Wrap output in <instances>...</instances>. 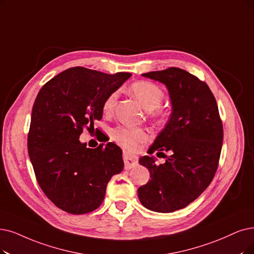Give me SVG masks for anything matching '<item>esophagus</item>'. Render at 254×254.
Instances as JSON below:
<instances>
[{
	"mask_svg": "<svg viewBox=\"0 0 254 254\" xmlns=\"http://www.w3.org/2000/svg\"><path fill=\"white\" fill-rule=\"evenodd\" d=\"M123 159H124V164H125V169H131L137 165V158L135 156L130 155L128 153H123Z\"/></svg>",
	"mask_w": 254,
	"mask_h": 254,
	"instance_id": "esophagus-1",
	"label": "esophagus"
}]
</instances>
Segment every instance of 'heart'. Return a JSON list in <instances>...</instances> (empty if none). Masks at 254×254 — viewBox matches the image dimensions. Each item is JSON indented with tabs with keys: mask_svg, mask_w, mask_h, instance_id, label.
Here are the masks:
<instances>
[{
	"mask_svg": "<svg viewBox=\"0 0 254 254\" xmlns=\"http://www.w3.org/2000/svg\"><path fill=\"white\" fill-rule=\"evenodd\" d=\"M130 93L132 94L143 107L149 110V116L156 120H164L166 113L159 108L162 100L165 98L164 90L157 84L147 80H140L132 83L129 88ZM118 97V93L114 92L107 96L104 101L103 108L105 111L113 109ZM111 137L118 145L123 147L128 151H136L138 146L146 140L147 133L144 129L137 127L129 126H118L111 131Z\"/></svg>",
	"mask_w": 254,
	"mask_h": 254,
	"instance_id": "obj_1",
	"label": "heart"
}]
</instances>
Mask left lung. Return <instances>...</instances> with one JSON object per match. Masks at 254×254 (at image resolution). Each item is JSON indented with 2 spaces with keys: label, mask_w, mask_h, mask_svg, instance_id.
Masks as SVG:
<instances>
[{
  "label": "left lung",
  "mask_w": 254,
  "mask_h": 254,
  "mask_svg": "<svg viewBox=\"0 0 254 254\" xmlns=\"http://www.w3.org/2000/svg\"><path fill=\"white\" fill-rule=\"evenodd\" d=\"M167 85L172 100V115L148 153L170 152L164 165L143 156L150 180L138 190L145 207L172 212L196 200L214 178L223 144V124L217 101L208 85L178 67L143 74ZM157 153V155H159ZM165 154V153H164Z\"/></svg>",
  "instance_id": "obj_1"
}]
</instances>
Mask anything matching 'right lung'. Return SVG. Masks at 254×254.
I'll return each mask as SVG.
<instances>
[{
	"mask_svg": "<svg viewBox=\"0 0 254 254\" xmlns=\"http://www.w3.org/2000/svg\"><path fill=\"white\" fill-rule=\"evenodd\" d=\"M130 76L70 67L48 81L35 99L28 133L29 157L45 195L68 214L97 209L108 181L124 168L122 150L116 144L90 149L80 143L79 136L84 129L95 130L105 99Z\"/></svg>",
	"mask_w": 254,
	"mask_h": 254,
	"instance_id": "1",
	"label": "right lung"
}]
</instances>
